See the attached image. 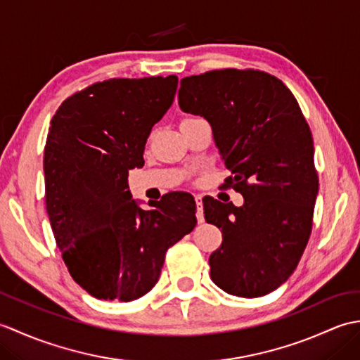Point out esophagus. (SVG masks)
Masks as SVG:
<instances>
[{"label":"esophagus","instance_id":"34e87169","mask_svg":"<svg viewBox=\"0 0 360 360\" xmlns=\"http://www.w3.org/2000/svg\"><path fill=\"white\" fill-rule=\"evenodd\" d=\"M196 201V219L198 223H202L204 221V207H202V198L200 195L195 196Z\"/></svg>","mask_w":360,"mask_h":360}]
</instances>
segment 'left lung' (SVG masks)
<instances>
[{
  "label": "left lung",
  "instance_id": "obj_1",
  "mask_svg": "<svg viewBox=\"0 0 360 360\" xmlns=\"http://www.w3.org/2000/svg\"><path fill=\"white\" fill-rule=\"evenodd\" d=\"M178 103L209 122L227 178L244 204L204 198V218L223 232L210 278L236 297L272 292L307 248L319 178L314 142L283 82L262 71L221 70L181 80Z\"/></svg>",
  "mask_w": 360,
  "mask_h": 360
}]
</instances>
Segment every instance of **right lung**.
<instances>
[{
	"instance_id": "right-lung-1",
	"label": "right lung",
	"mask_w": 360,
	"mask_h": 360,
	"mask_svg": "<svg viewBox=\"0 0 360 360\" xmlns=\"http://www.w3.org/2000/svg\"><path fill=\"white\" fill-rule=\"evenodd\" d=\"M176 88V75L94 83L66 98L51 120L46 210L71 277L101 300L147 294L168 248L196 226L190 193H168L143 210L128 187V172L143 165L145 142Z\"/></svg>"
}]
</instances>
